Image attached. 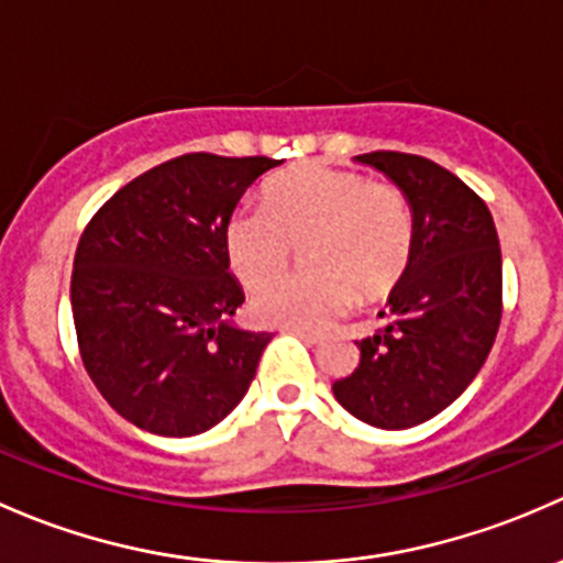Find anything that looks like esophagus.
Instances as JSON below:
<instances>
[{"label":"esophagus","instance_id":"1","mask_svg":"<svg viewBox=\"0 0 563 563\" xmlns=\"http://www.w3.org/2000/svg\"><path fill=\"white\" fill-rule=\"evenodd\" d=\"M295 335H300V339L306 341V344H322V333H314V330H300V328H292Z\"/></svg>","mask_w":563,"mask_h":563}]
</instances>
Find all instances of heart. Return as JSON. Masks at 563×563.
Segmentation results:
<instances>
[{
    "label": "heart",
    "mask_w": 563,
    "mask_h": 563,
    "mask_svg": "<svg viewBox=\"0 0 563 563\" xmlns=\"http://www.w3.org/2000/svg\"><path fill=\"white\" fill-rule=\"evenodd\" d=\"M310 268L280 275L291 246ZM224 254L243 287H258L252 317L279 328H322L352 300L376 303L407 276L415 213L401 187L330 165H300L263 187V208H239L224 222Z\"/></svg>",
    "instance_id": "1"
}]
</instances>
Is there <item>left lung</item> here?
<instances>
[{"mask_svg": "<svg viewBox=\"0 0 563 563\" xmlns=\"http://www.w3.org/2000/svg\"><path fill=\"white\" fill-rule=\"evenodd\" d=\"M355 159L404 189L415 254L333 396L357 420L401 431L448 409L483 368L501 322V249L483 197L442 165L401 152Z\"/></svg>", "mask_w": 563, "mask_h": 563, "instance_id": "8db88e82", "label": "left lung"}]
</instances>
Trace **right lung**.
<instances>
[{
    "instance_id": "right-lung-1",
    "label": "right lung",
    "mask_w": 563,
    "mask_h": 563,
    "mask_svg": "<svg viewBox=\"0 0 563 563\" xmlns=\"http://www.w3.org/2000/svg\"><path fill=\"white\" fill-rule=\"evenodd\" d=\"M282 159L184 154L121 187L75 249L80 357L102 398L156 437H197L246 396L271 333L233 322L224 222Z\"/></svg>"
}]
</instances>
